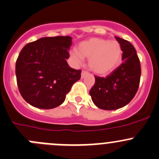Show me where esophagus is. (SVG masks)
I'll use <instances>...</instances> for the list:
<instances>
[{"label":"esophagus","mask_w":159,"mask_h":159,"mask_svg":"<svg viewBox=\"0 0 159 159\" xmlns=\"http://www.w3.org/2000/svg\"><path fill=\"white\" fill-rule=\"evenodd\" d=\"M87 75H88L87 72L84 71V70H82V72H81V78H84Z\"/></svg>","instance_id":"34e87169"}]
</instances>
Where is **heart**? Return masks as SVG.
<instances>
[{"label":"heart","instance_id":"obj_1","mask_svg":"<svg viewBox=\"0 0 159 159\" xmlns=\"http://www.w3.org/2000/svg\"><path fill=\"white\" fill-rule=\"evenodd\" d=\"M122 53L121 46L117 41L95 37L80 43L78 51H71L70 55L76 64H81L83 58H87L89 69L92 72L106 75L116 68Z\"/></svg>","mask_w":159,"mask_h":159}]
</instances>
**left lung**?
Instances as JSON below:
<instances>
[{"mask_svg":"<svg viewBox=\"0 0 159 159\" xmlns=\"http://www.w3.org/2000/svg\"><path fill=\"white\" fill-rule=\"evenodd\" d=\"M122 48L124 62L106 78L95 76L89 94L94 104L104 110H115L128 104L138 92L141 64L136 50L124 39L115 36Z\"/></svg>","mask_w":159,"mask_h":159,"instance_id":"8db88e82","label":"left lung"}]
</instances>
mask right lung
Returning <instances> with one entry per match:
<instances>
[{"label":"right lung","mask_w":159,"mask_h":159,"mask_svg":"<svg viewBox=\"0 0 159 159\" xmlns=\"http://www.w3.org/2000/svg\"><path fill=\"white\" fill-rule=\"evenodd\" d=\"M72 45L70 36L43 37L28 43L15 65L18 90L31 106L50 109L62 104L72 85L81 78V70L66 60Z\"/></svg>","instance_id":"right-lung-1"}]
</instances>
